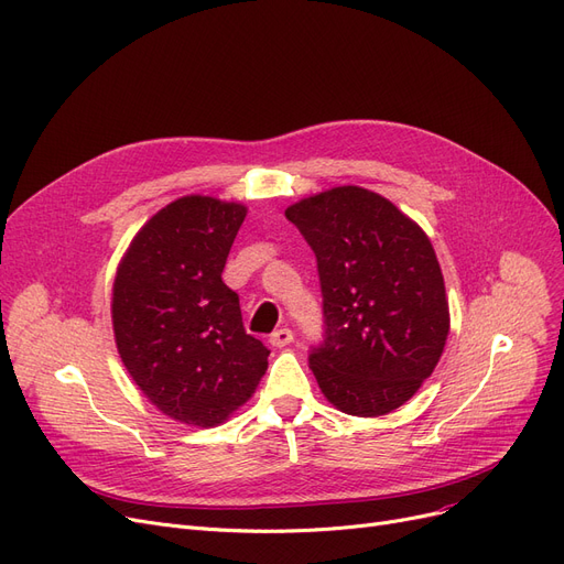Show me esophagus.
<instances>
[{
    "mask_svg": "<svg viewBox=\"0 0 564 564\" xmlns=\"http://www.w3.org/2000/svg\"><path fill=\"white\" fill-rule=\"evenodd\" d=\"M293 339H295L293 329L281 327V329H276V332H274V335L269 337V344H271V346H276V348H283V346H288V344H293Z\"/></svg>",
    "mask_w": 564,
    "mask_h": 564,
    "instance_id": "1",
    "label": "esophagus"
}]
</instances>
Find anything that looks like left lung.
<instances>
[{"label":"left lung","instance_id":"1","mask_svg":"<svg viewBox=\"0 0 564 564\" xmlns=\"http://www.w3.org/2000/svg\"><path fill=\"white\" fill-rule=\"evenodd\" d=\"M285 218L318 260L325 341L308 367L327 402L360 419L400 409L434 371L451 329L427 235L360 185L304 197Z\"/></svg>","mask_w":564,"mask_h":564}]
</instances>
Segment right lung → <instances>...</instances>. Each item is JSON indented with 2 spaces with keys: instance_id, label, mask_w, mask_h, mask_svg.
Returning a JSON list of instances; mask_svg holds the SVG:
<instances>
[{
  "instance_id": "right-lung-1",
  "label": "right lung",
  "mask_w": 564,
  "mask_h": 564,
  "mask_svg": "<svg viewBox=\"0 0 564 564\" xmlns=\"http://www.w3.org/2000/svg\"><path fill=\"white\" fill-rule=\"evenodd\" d=\"M248 208L204 195L166 204L118 264L111 321L118 356L166 419L216 427L267 371V346L246 335L239 295L220 274Z\"/></svg>"
}]
</instances>
